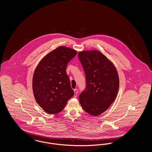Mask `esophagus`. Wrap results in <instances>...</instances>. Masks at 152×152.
<instances>
[{"instance_id":"obj_1","label":"esophagus","mask_w":152,"mask_h":152,"mask_svg":"<svg viewBox=\"0 0 152 152\" xmlns=\"http://www.w3.org/2000/svg\"><path fill=\"white\" fill-rule=\"evenodd\" d=\"M74 92H75V94H74V97L75 98H76L77 96V94H78V90H77V89H74Z\"/></svg>"}]
</instances>
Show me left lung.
Wrapping results in <instances>:
<instances>
[{
  "instance_id": "8db88e82",
  "label": "left lung",
  "mask_w": 152,
  "mask_h": 152,
  "mask_svg": "<svg viewBox=\"0 0 152 152\" xmlns=\"http://www.w3.org/2000/svg\"><path fill=\"white\" fill-rule=\"evenodd\" d=\"M78 56L86 78V88L80 95V103L86 112L96 116L115 101L119 85L118 74L112 63L97 50L83 51Z\"/></svg>"
}]
</instances>
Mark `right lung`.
Segmentation results:
<instances>
[{
  "mask_svg": "<svg viewBox=\"0 0 152 152\" xmlns=\"http://www.w3.org/2000/svg\"><path fill=\"white\" fill-rule=\"evenodd\" d=\"M77 51L60 46L47 54L37 66L33 77L35 99L48 114H56L64 108L74 95L66 68Z\"/></svg>",
  "mask_w": 152,
  "mask_h": 152,
  "instance_id": "obj_1",
  "label": "right lung"
}]
</instances>
